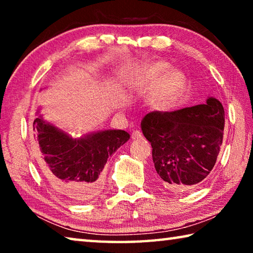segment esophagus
<instances>
[{
    "label": "esophagus",
    "mask_w": 253,
    "mask_h": 253,
    "mask_svg": "<svg viewBox=\"0 0 253 253\" xmlns=\"http://www.w3.org/2000/svg\"><path fill=\"white\" fill-rule=\"evenodd\" d=\"M131 138L134 139V140L142 139V138H143V134H142V132H140L139 130H135V131H132V134H131Z\"/></svg>",
    "instance_id": "1"
}]
</instances>
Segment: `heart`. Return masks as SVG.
Here are the masks:
<instances>
[{
  "label": "heart",
  "mask_w": 253,
  "mask_h": 253,
  "mask_svg": "<svg viewBox=\"0 0 253 253\" xmlns=\"http://www.w3.org/2000/svg\"><path fill=\"white\" fill-rule=\"evenodd\" d=\"M185 76L177 69H170V65L165 61H155L144 67L128 80L131 89L139 92H149L148 106L156 111L169 109L185 88Z\"/></svg>",
  "instance_id": "heart-1"
}]
</instances>
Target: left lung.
Here are the masks:
<instances>
[{"label": "left lung", "instance_id": "1", "mask_svg": "<svg viewBox=\"0 0 253 253\" xmlns=\"http://www.w3.org/2000/svg\"><path fill=\"white\" fill-rule=\"evenodd\" d=\"M140 128L153 147L158 181L172 192L202 183L214 168L223 140L224 109L214 97L204 105L175 111H153Z\"/></svg>", "mask_w": 253, "mask_h": 253}]
</instances>
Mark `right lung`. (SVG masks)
<instances>
[{
  "label": "right lung",
  "mask_w": 253,
  "mask_h": 253,
  "mask_svg": "<svg viewBox=\"0 0 253 253\" xmlns=\"http://www.w3.org/2000/svg\"><path fill=\"white\" fill-rule=\"evenodd\" d=\"M34 137L40 151V169L49 183L75 202H88L102 186L107 160L130 138L125 130L107 129L72 137L37 111Z\"/></svg>",
  "instance_id": "add662e5"
}]
</instances>
